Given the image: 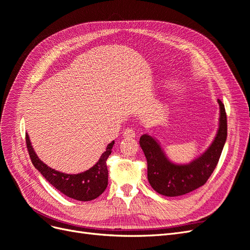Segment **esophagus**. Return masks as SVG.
I'll return each instance as SVG.
<instances>
[{
  "label": "esophagus",
  "mask_w": 250,
  "mask_h": 250,
  "mask_svg": "<svg viewBox=\"0 0 250 250\" xmlns=\"http://www.w3.org/2000/svg\"><path fill=\"white\" fill-rule=\"evenodd\" d=\"M123 137L126 139H133L135 138V131L131 129V128H127L123 132Z\"/></svg>",
  "instance_id": "1"
}]
</instances>
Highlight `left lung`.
<instances>
[{"label": "left lung", "instance_id": "8db88e82", "mask_svg": "<svg viewBox=\"0 0 250 250\" xmlns=\"http://www.w3.org/2000/svg\"><path fill=\"white\" fill-rule=\"evenodd\" d=\"M220 107L219 128L210 146L199 157L185 165L174 164L166 156L160 143L153 137L143 134L140 146L147 158L148 181L154 191L168 197L185 195L207 183L214 172L228 137V121L224 104Z\"/></svg>", "mask_w": 250, "mask_h": 250}]
</instances>
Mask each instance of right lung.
<instances>
[{
  "mask_svg": "<svg viewBox=\"0 0 250 250\" xmlns=\"http://www.w3.org/2000/svg\"><path fill=\"white\" fill-rule=\"evenodd\" d=\"M26 143L30 158H31L34 167L53 187L67 197L79 201H90L99 197L106 188L108 185L106 161L111 153V148L115 141L108 144L106 151L101 155L100 160L95 166L78 174H66L50 168L36 155L28 134H26Z\"/></svg>",
  "mask_w": 250,
  "mask_h": 250,
  "instance_id": "1",
  "label": "right lung"
}]
</instances>
